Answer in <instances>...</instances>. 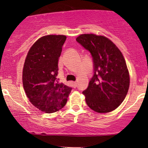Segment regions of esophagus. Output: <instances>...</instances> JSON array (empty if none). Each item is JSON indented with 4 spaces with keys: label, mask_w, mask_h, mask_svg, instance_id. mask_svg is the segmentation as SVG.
I'll return each mask as SVG.
<instances>
[{
    "label": "esophagus",
    "mask_w": 148,
    "mask_h": 148,
    "mask_svg": "<svg viewBox=\"0 0 148 148\" xmlns=\"http://www.w3.org/2000/svg\"><path fill=\"white\" fill-rule=\"evenodd\" d=\"M72 86H73V87L74 88H75L76 87H77V83L75 82H72Z\"/></svg>",
    "instance_id": "esophagus-1"
}]
</instances>
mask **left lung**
<instances>
[{
    "label": "left lung",
    "instance_id": "left-lung-1",
    "mask_svg": "<svg viewBox=\"0 0 148 148\" xmlns=\"http://www.w3.org/2000/svg\"><path fill=\"white\" fill-rule=\"evenodd\" d=\"M76 41L90 52L94 63V75L83 91L87 104L100 113L115 110L126 97L130 82L122 53L104 36L82 34Z\"/></svg>",
    "mask_w": 148,
    "mask_h": 148
}]
</instances>
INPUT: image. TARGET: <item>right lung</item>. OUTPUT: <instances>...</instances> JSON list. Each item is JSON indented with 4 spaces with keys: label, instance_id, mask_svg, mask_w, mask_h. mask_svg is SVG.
<instances>
[{
    "label": "right lung",
    "instance_id": "right-lung-1",
    "mask_svg": "<svg viewBox=\"0 0 148 148\" xmlns=\"http://www.w3.org/2000/svg\"><path fill=\"white\" fill-rule=\"evenodd\" d=\"M66 37L48 35L38 40L26 56L23 85L27 98L36 108L52 113L64 106L72 88L59 83L58 61Z\"/></svg>",
    "mask_w": 148,
    "mask_h": 148
}]
</instances>
